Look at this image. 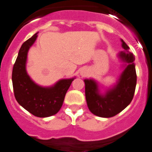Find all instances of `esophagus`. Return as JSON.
<instances>
[{
	"instance_id": "1",
	"label": "esophagus",
	"mask_w": 152,
	"mask_h": 152,
	"mask_svg": "<svg viewBox=\"0 0 152 152\" xmlns=\"http://www.w3.org/2000/svg\"><path fill=\"white\" fill-rule=\"evenodd\" d=\"M81 75H82V76H84V75H85V72H81Z\"/></svg>"
}]
</instances>
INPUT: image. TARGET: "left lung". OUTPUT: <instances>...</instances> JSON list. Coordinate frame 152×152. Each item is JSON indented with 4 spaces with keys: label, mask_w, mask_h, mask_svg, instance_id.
Segmentation results:
<instances>
[{
    "label": "left lung",
    "mask_w": 152,
    "mask_h": 152,
    "mask_svg": "<svg viewBox=\"0 0 152 152\" xmlns=\"http://www.w3.org/2000/svg\"><path fill=\"white\" fill-rule=\"evenodd\" d=\"M121 41L125 51L120 52L118 56L127 64L116 85L101 94L95 80H84L88 108L91 113L102 118H110L121 113L130 104L134 94L137 82L134 56L129 52V46L122 39Z\"/></svg>",
    "instance_id": "left-lung-1"
}]
</instances>
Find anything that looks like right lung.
I'll return each instance as SVG.
<instances>
[{"label": "right lung", "mask_w": 152, "mask_h": 152, "mask_svg": "<svg viewBox=\"0 0 152 152\" xmlns=\"http://www.w3.org/2000/svg\"><path fill=\"white\" fill-rule=\"evenodd\" d=\"M37 37V33L22 44L12 72L14 96L18 103L37 117L53 115L63 105L66 93L75 78L58 81L50 87L39 86L26 70L27 53Z\"/></svg>", "instance_id": "obj_1"}]
</instances>
